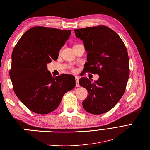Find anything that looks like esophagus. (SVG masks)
Segmentation results:
<instances>
[{
  "label": "esophagus",
  "instance_id": "1",
  "mask_svg": "<svg viewBox=\"0 0 150 150\" xmlns=\"http://www.w3.org/2000/svg\"><path fill=\"white\" fill-rule=\"evenodd\" d=\"M75 80H76V86H79V78L78 77V76H76V77H75Z\"/></svg>",
  "mask_w": 150,
  "mask_h": 150
}]
</instances>
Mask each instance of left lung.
<instances>
[{"label": "left lung", "mask_w": 150, "mask_h": 150, "mask_svg": "<svg viewBox=\"0 0 150 150\" xmlns=\"http://www.w3.org/2000/svg\"><path fill=\"white\" fill-rule=\"evenodd\" d=\"M75 35L83 41L87 53L85 72L99 76L94 83L82 78L79 83L88 91L82 105L92 114L111 110L125 91L129 74V58L126 46L114 30L105 25L74 29Z\"/></svg>", "instance_id": "left-lung-1"}]
</instances>
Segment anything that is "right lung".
<instances>
[{
  "label": "right lung",
  "instance_id": "add662e5",
  "mask_svg": "<svg viewBox=\"0 0 150 150\" xmlns=\"http://www.w3.org/2000/svg\"><path fill=\"white\" fill-rule=\"evenodd\" d=\"M71 34V30L36 26L28 30L13 49L9 71L13 91L33 112L54 111L63 96L74 88V76L62 74L53 78L47 69V64L58 59Z\"/></svg>",
  "mask_w": 150,
  "mask_h": 150
}]
</instances>
